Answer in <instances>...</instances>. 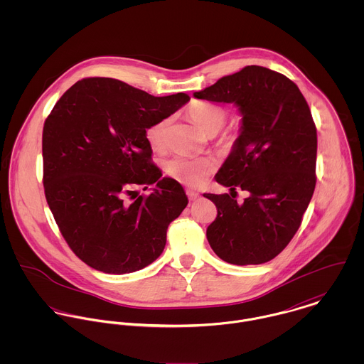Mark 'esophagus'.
Returning a JSON list of instances; mask_svg holds the SVG:
<instances>
[{
    "label": "esophagus",
    "mask_w": 364,
    "mask_h": 364,
    "mask_svg": "<svg viewBox=\"0 0 364 364\" xmlns=\"http://www.w3.org/2000/svg\"><path fill=\"white\" fill-rule=\"evenodd\" d=\"M186 195H188L189 200H195V199L199 198V193L195 192V191H192V189H188V191H186Z\"/></svg>",
    "instance_id": "obj_1"
}]
</instances>
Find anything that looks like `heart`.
Returning a JSON list of instances; mask_svg holds the SVG:
<instances>
[{
    "label": "heart",
    "instance_id": "heart-1",
    "mask_svg": "<svg viewBox=\"0 0 364 364\" xmlns=\"http://www.w3.org/2000/svg\"><path fill=\"white\" fill-rule=\"evenodd\" d=\"M192 122L208 136L217 134L227 122V112L220 105L195 102L188 109ZM169 117H162L146 129V139L154 151H162L166 147V129ZM237 136L232 132H224L218 137L223 146L234 144ZM217 159L210 156H173L166 159L165 172L168 176L186 186H198L203 183L215 171Z\"/></svg>",
    "mask_w": 364,
    "mask_h": 364
}]
</instances>
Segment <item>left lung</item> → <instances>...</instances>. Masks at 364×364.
Masks as SVG:
<instances>
[{"label":"left lung","instance_id":"1","mask_svg":"<svg viewBox=\"0 0 364 364\" xmlns=\"http://www.w3.org/2000/svg\"><path fill=\"white\" fill-rule=\"evenodd\" d=\"M195 98L237 105L241 134L215 181L250 196L240 205L228 193H205L217 208L206 231L218 258L259 264L277 257L301 225L316 175V127L299 87L260 65L220 78Z\"/></svg>","mask_w":364,"mask_h":364}]
</instances>
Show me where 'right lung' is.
Listing matches in <instances>:
<instances>
[{
  "mask_svg": "<svg viewBox=\"0 0 364 364\" xmlns=\"http://www.w3.org/2000/svg\"><path fill=\"white\" fill-rule=\"evenodd\" d=\"M189 100L92 77L54 105L42 137L45 195L65 242L88 266L123 274L162 254L188 198L179 182L161 178L146 129ZM151 184L150 196H136Z\"/></svg>",
  "mask_w": 364,
  "mask_h": 364,
  "instance_id": "obj_1",
  "label": "right lung"
}]
</instances>
